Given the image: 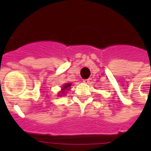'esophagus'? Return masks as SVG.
Here are the masks:
<instances>
[{
    "label": "esophagus",
    "instance_id": "esophagus-1",
    "mask_svg": "<svg viewBox=\"0 0 151 151\" xmlns=\"http://www.w3.org/2000/svg\"><path fill=\"white\" fill-rule=\"evenodd\" d=\"M83 82L88 84V83L89 82V79H84V80H83Z\"/></svg>",
    "mask_w": 151,
    "mask_h": 151
}]
</instances>
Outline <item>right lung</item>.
Returning a JSON list of instances; mask_svg holds the SVG:
<instances>
[{"instance_id": "right-lung-1", "label": "right lung", "mask_w": 151, "mask_h": 151, "mask_svg": "<svg viewBox=\"0 0 151 151\" xmlns=\"http://www.w3.org/2000/svg\"><path fill=\"white\" fill-rule=\"evenodd\" d=\"M70 86H71L70 83H66V84H65V85H64L62 87V91H61V92H60V94H59V96H62L61 95V94L62 95H65V94H66V92H65V91H66V90H68L69 88H70Z\"/></svg>"}]
</instances>
